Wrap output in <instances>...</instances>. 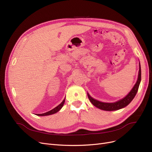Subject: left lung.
I'll return each mask as SVG.
<instances>
[{
  "mask_svg": "<svg viewBox=\"0 0 152 152\" xmlns=\"http://www.w3.org/2000/svg\"><path fill=\"white\" fill-rule=\"evenodd\" d=\"M141 82V66L139 62V71L137 80L134 85V86L130 90V92L127 94L123 99H120L117 102H112V103H108V102H103L94 99L93 97L91 96L88 93H87V95L89 99V100L92 104L99 109L105 111H115L120 110L121 108H123L128 105L134 99L135 96L137 91L140 86V83Z\"/></svg>",
  "mask_w": 152,
  "mask_h": 152,
  "instance_id": "obj_1",
  "label": "left lung"
}]
</instances>
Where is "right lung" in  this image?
Instances as JSON below:
<instances>
[{
	"label": "right lung",
	"mask_w": 152,
	"mask_h": 152,
	"mask_svg": "<svg viewBox=\"0 0 152 152\" xmlns=\"http://www.w3.org/2000/svg\"><path fill=\"white\" fill-rule=\"evenodd\" d=\"M65 98L64 99V100L61 102V104H59L58 106H57L56 107H55L54 108H53L52 110L48 111L47 112H45L44 113H41V114H37L36 115H38V116H47V115H52L56 113L57 112H58L59 110H60V109L62 108V107L64 105L65 103Z\"/></svg>",
	"instance_id": "obj_1"
}]
</instances>
